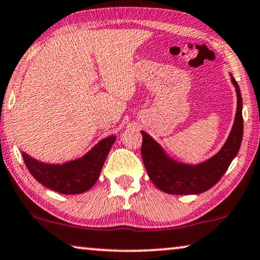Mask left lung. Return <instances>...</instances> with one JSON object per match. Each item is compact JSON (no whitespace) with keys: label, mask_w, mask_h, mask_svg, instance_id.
<instances>
[{"label":"left lung","mask_w":260,"mask_h":260,"mask_svg":"<svg viewBox=\"0 0 260 260\" xmlns=\"http://www.w3.org/2000/svg\"><path fill=\"white\" fill-rule=\"evenodd\" d=\"M237 94V111L233 130L224 146L209 160L197 166L174 162L166 157L160 146L146 133L142 131V158L147 174L159 189L167 194H200L210 189L219 181L236 157L243 138L242 95L238 83L231 78Z\"/></svg>","instance_id":"obj_1"}]
</instances>
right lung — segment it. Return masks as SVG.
<instances>
[{
  "label": "right lung",
  "mask_w": 260,
  "mask_h": 260,
  "mask_svg": "<svg viewBox=\"0 0 260 260\" xmlns=\"http://www.w3.org/2000/svg\"><path fill=\"white\" fill-rule=\"evenodd\" d=\"M114 142L115 136H110L95 145L85 157L62 165H47L25 153H23V160L36 180L47 188L61 194H81L98 181Z\"/></svg>",
  "instance_id": "1"
}]
</instances>
